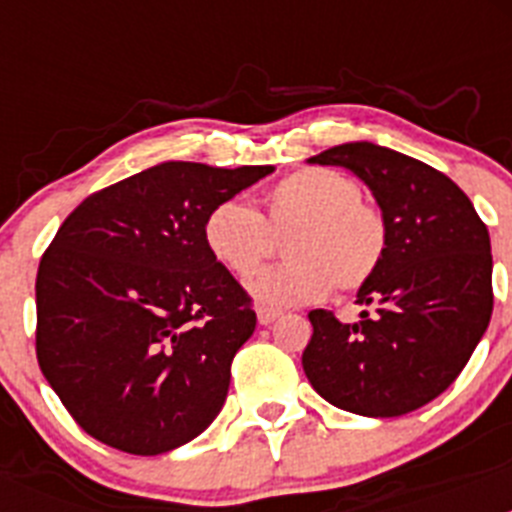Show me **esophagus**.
I'll list each match as a JSON object with an SVG mask.
<instances>
[{
    "label": "esophagus",
    "mask_w": 512,
    "mask_h": 512,
    "mask_svg": "<svg viewBox=\"0 0 512 512\" xmlns=\"http://www.w3.org/2000/svg\"><path fill=\"white\" fill-rule=\"evenodd\" d=\"M279 315H282V312L279 310H274V307H256V318H259V323L261 325H269V323H274V320L279 318Z\"/></svg>",
    "instance_id": "obj_1"
}]
</instances>
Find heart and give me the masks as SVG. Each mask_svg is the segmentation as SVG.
Returning <instances> with one entry per match:
<instances>
[{
    "label": "heart",
    "mask_w": 512,
    "mask_h": 512,
    "mask_svg": "<svg viewBox=\"0 0 512 512\" xmlns=\"http://www.w3.org/2000/svg\"><path fill=\"white\" fill-rule=\"evenodd\" d=\"M266 217L243 200H220L202 223L212 261L248 277L284 238L287 261L248 279L261 305L287 307L354 295L377 277L390 251V223L366 202L356 179L325 166H305L279 179L264 197Z\"/></svg>",
    "instance_id": "b5f03b06"
}]
</instances>
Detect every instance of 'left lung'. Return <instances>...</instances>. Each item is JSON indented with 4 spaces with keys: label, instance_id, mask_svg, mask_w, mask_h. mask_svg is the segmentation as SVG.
Returning <instances> with one entry per match:
<instances>
[{
    "label": "left lung",
    "instance_id": "1",
    "mask_svg": "<svg viewBox=\"0 0 512 512\" xmlns=\"http://www.w3.org/2000/svg\"><path fill=\"white\" fill-rule=\"evenodd\" d=\"M310 164L354 171L390 223V251L359 289V323L312 310L302 369L320 397L366 418L436 400L467 366L492 315L490 233L449 176L374 143H343Z\"/></svg>",
    "mask_w": 512,
    "mask_h": 512
}]
</instances>
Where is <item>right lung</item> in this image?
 Returning <instances> with one entry per match:
<instances>
[{
    "label": "right lung",
    "instance_id": "add662e5",
    "mask_svg": "<svg viewBox=\"0 0 512 512\" xmlns=\"http://www.w3.org/2000/svg\"><path fill=\"white\" fill-rule=\"evenodd\" d=\"M271 171L166 161L89 194L63 220L35 279V354L89 436L156 456L220 413L256 312L207 253L202 223Z\"/></svg>",
    "mask_w": 512,
    "mask_h": 512
}]
</instances>
